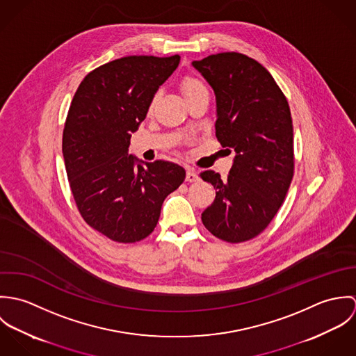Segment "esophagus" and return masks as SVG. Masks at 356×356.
<instances>
[{"instance_id":"34e87169","label":"esophagus","mask_w":356,"mask_h":356,"mask_svg":"<svg viewBox=\"0 0 356 356\" xmlns=\"http://www.w3.org/2000/svg\"><path fill=\"white\" fill-rule=\"evenodd\" d=\"M186 181H188V182H196V181H199V175H197V172H196L195 168L188 167V170H186Z\"/></svg>"}]
</instances>
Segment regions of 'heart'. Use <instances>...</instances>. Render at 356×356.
<instances>
[{
  "label": "heart",
  "instance_id": "obj_1",
  "mask_svg": "<svg viewBox=\"0 0 356 356\" xmlns=\"http://www.w3.org/2000/svg\"><path fill=\"white\" fill-rule=\"evenodd\" d=\"M181 89H182L185 99H189L192 96L207 92V88L203 82L195 76H185L184 81L181 82Z\"/></svg>",
  "mask_w": 356,
  "mask_h": 356
}]
</instances>
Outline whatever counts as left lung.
Masks as SVG:
<instances>
[{
  "instance_id": "8db88e82",
  "label": "left lung",
  "mask_w": 356,
  "mask_h": 356,
  "mask_svg": "<svg viewBox=\"0 0 356 356\" xmlns=\"http://www.w3.org/2000/svg\"><path fill=\"white\" fill-rule=\"evenodd\" d=\"M192 64L215 92L216 138L236 152L227 178L212 170L200 174L216 191L202 220L215 237L244 243L270 225L293 178L289 104L271 74L243 53H216Z\"/></svg>"
}]
</instances>
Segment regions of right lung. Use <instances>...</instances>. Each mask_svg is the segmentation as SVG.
<instances>
[{"label":"right lung","mask_w":356,"mask_h":356,"mask_svg":"<svg viewBox=\"0 0 356 356\" xmlns=\"http://www.w3.org/2000/svg\"><path fill=\"white\" fill-rule=\"evenodd\" d=\"M179 60L127 56L102 64L83 78L70 105L63 131L70 188L83 220L112 241L147 238L164 199L185 179L175 163L136 164L127 152L131 133Z\"/></svg>","instance_id":"obj_1"}]
</instances>
